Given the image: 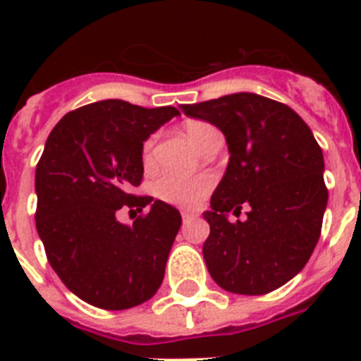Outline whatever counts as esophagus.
<instances>
[{
	"label": "esophagus",
	"mask_w": 361,
	"mask_h": 361,
	"mask_svg": "<svg viewBox=\"0 0 361 361\" xmlns=\"http://www.w3.org/2000/svg\"><path fill=\"white\" fill-rule=\"evenodd\" d=\"M195 217H197V212H191V209H183V212H181V219H183V223H191Z\"/></svg>",
	"instance_id": "1"
}]
</instances>
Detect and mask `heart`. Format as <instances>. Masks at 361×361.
Returning a JSON list of instances; mask_svg holds the SVG:
<instances>
[{"label":"heart","instance_id":"b5f03b06","mask_svg":"<svg viewBox=\"0 0 361 361\" xmlns=\"http://www.w3.org/2000/svg\"><path fill=\"white\" fill-rule=\"evenodd\" d=\"M217 133L209 123L204 121H189L185 125L187 138L192 142V146H197L200 149L204 142L208 140L209 136ZM153 152V138L144 144L142 149V157L144 163L152 161ZM214 185L212 176H197V178H180V176H161L155 183H153V192L159 200L169 204H176V206H192L197 204L202 197L208 195V191Z\"/></svg>","mask_w":361,"mask_h":361}]
</instances>
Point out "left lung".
Here are the masks:
<instances>
[{
	"label": "left lung",
	"instance_id": "left-lung-1",
	"mask_svg": "<svg viewBox=\"0 0 361 361\" xmlns=\"http://www.w3.org/2000/svg\"><path fill=\"white\" fill-rule=\"evenodd\" d=\"M189 118L225 135L228 164L204 212L202 247L212 279L228 292L260 296L279 288L307 264L320 238L328 191L324 157L313 133L283 103L241 92L181 104ZM247 208V219L228 214Z\"/></svg>",
	"mask_w": 361,
	"mask_h": 361
}]
</instances>
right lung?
<instances>
[{
	"mask_svg": "<svg viewBox=\"0 0 361 361\" xmlns=\"http://www.w3.org/2000/svg\"><path fill=\"white\" fill-rule=\"evenodd\" d=\"M180 112L106 99L65 114L35 170L37 232L48 262L73 294L95 307L121 311L147 302L163 283L180 212L135 197L144 174V142ZM123 205L149 207L123 226Z\"/></svg>",
	"mask_w": 361,
	"mask_h": 361,
	"instance_id": "obj_1",
	"label": "right lung"
}]
</instances>
